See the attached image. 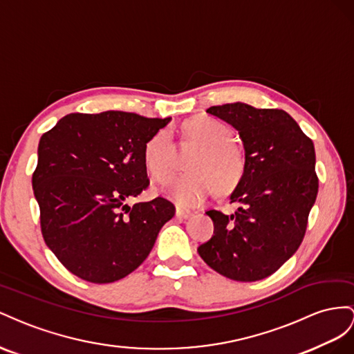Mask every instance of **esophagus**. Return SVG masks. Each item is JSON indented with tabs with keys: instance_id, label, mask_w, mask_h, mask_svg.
I'll return each mask as SVG.
<instances>
[{
	"instance_id": "obj_1",
	"label": "esophagus",
	"mask_w": 354,
	"mask_h": 354,
	"mask_svg": "<svg viewBox=\"0 0 354 354\" xmlns=\"http://www.w3.org/2000/svg\"><path fill=\"white\" fill-rule=\"evenodd\" d=\"M175 215H176V218H179V219H188L191 215V212L189 210H184V209H176V212H175Z\"/></svg>"
}]
</instances>
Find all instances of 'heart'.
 <instances>
[{
	"label": "heart",
	"instance_id": "1",
	"mask_svg": "<svg viewBox=\"0 0 354 354\" xmlns=\"http://www.w3.org/2000/svg\"><path fill=\"white\" fill-rule=\"evenodd\" d=\"M180 139L196 144L187 174L174 176L161 187L163 193L184 207H194L214 193H231L245 178L246 154L233 139V130L209 115H194L180 126ZM144 165L157 180L166 179L174 166V144L167 132L156 133L144 147Z\"/></svg>",
	"mask_w": 354,
	"mask_h": 354
}]
</instances>
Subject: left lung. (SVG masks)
I'll return each instance as SVG.
<instances>
[{
  "label": "left lung",
  "mask_w": 354,
  "mask_h": 354,
  "mask_svg": "<svg viewBox=\"0 0 354 354\" xmlns=\"http://www.w3.org/2000/svg\"><path fill=\"white\" fill-rule=\"evenodd\" d=\"M206 113L233 126L245 147L246 174L230 196L233 215L207 210L214 236L198 255L219 274L257 281L276 272L304 239L319 189L313 140L283 109L248 104L210 106Z\"/></svg>",
  "instance_id": "8db88e82"
}]
</instances>
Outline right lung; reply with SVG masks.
Segmentation results:
<instances>
[{
	"label": "right lung",
	"instance_id": "obj_1",
	"mask_svg": "<svg viewBox=\"0 0 354 354\" xmlns=\"http://www.w3.org/2000/svg\"><path fill=\"white\" fill-rule=\"evenodd\" d=\"M170 118L123 111L68 114L38 144L34 196L46 245L92 283H113L149 255L175 206L157 197L126 205L149 185L144 147Z\"/></svg>",
	"mask_w": 354,
	"mask_h": 354
}]
</instances>
